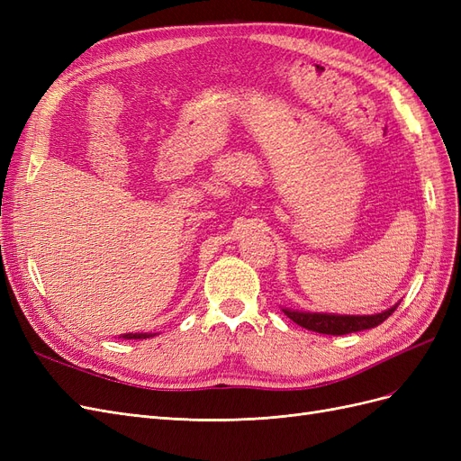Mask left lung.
<instances>
[{
	"label": "left lung",
	"mask_w": 461,
	"mask_h": 461,
	"mask_svg": "<svg viewBox=\"0 0 461 461\" xmlns=\"http://www.w3.org/2000/svg\"><path fill=\"white\" fill-rule=\"evenodd\" d=\"M398 303L388 308L381 313L373 315H339V313H319V312H298L283 308L285 315L290 317L300 327L319 332V334H332V337H340V334H350L366 329H375L381 325L384 319L394 313Z\"/></svg>",
	"instance_id": "obj_1"
}]
</instances>
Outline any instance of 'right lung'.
<instances>
[{
	"instance_id": "obj_1",
	"label": "right lung",
	"mask_w": 461,
	"mask_h": 461,
	"mask_svg": "<svg viewBox=\"0 0 461 461\" xmlns=\"http://www.w3.org/2000/svg\"><path fill=\"white\" fill-rule=\"evenodd\" d=\"M149 337H156V334H151V332H127V334H121V339H124V340H142V339H149Z\"/></svg>"
}]
</instances>
